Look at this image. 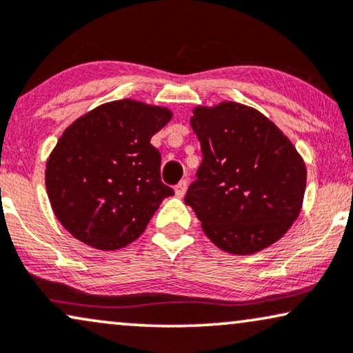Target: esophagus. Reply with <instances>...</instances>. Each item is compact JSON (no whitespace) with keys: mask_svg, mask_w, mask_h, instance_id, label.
Here are the masks:
<instances>
[{"mask_svg":"<svg viewBox=\"0 0 353 353\" xmlns=\"http://www.w3.org/2000/svg\"><path fill=\"white\" fill-rule=\"evenodd\" d=\"M187 185H189V182H187V181H181L179 184H177L176 187H174V189H176V194L179 195V197H184V195H185V192H187Z\"/></svg>","mask_w":353,"mask_h":353,"instance_id":"obj_1","label":"esophagus"}]
</instances>
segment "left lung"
I'll return each mask as SVG.
<instances>
[{
	"mask_svg": "<svg viewBox=\"0 0 353 353\" xmlns=\"http://www.w3.org/2000/svg\"><path fill=\"white\" fill-rule=\"evenodd\" d=\"M190 125L203 159L184 202L205 234L239 256L279 241L296 220L306 187L292 141L259 110L236 102L197 107Z\"/></svg>",
	"mask_w": 353,
	"mask_h": 353,
	"instance_id": "left-lung-1",
	"label": "left lung"
}]
</instances>
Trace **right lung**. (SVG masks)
<instances>
[{"mask_svg": "<svg viewBox=\"0 0 353 353\" xmlns=\"http://www.w3.org/2000/svg\"><path fill=\"white\" fill-rule=\"evenodd\" d=\"M171 110L130 99L109 102L73 122L47 161L46 185L58 221L102 251L143 233L174 194L161 181V153L151 137Z\"/></svg>", "mask_w": 353, "mask_h": 353, "instance_id": "right-lung-1", "label": "right lung"}]
</instances>
